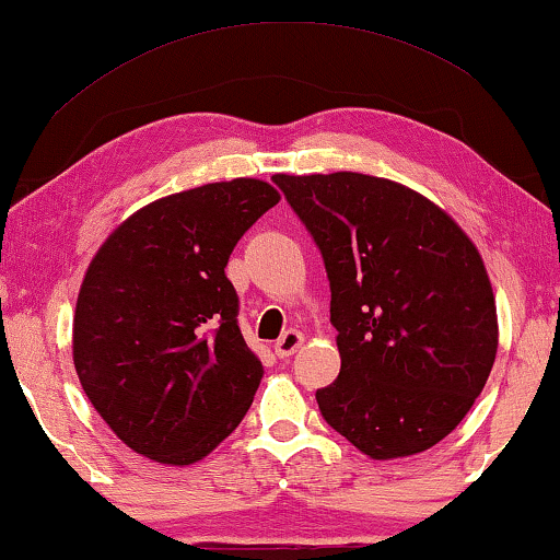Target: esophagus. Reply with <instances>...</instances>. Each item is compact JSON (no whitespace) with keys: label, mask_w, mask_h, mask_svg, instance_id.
Returning a JSON list of instances; mask_svg holds the SVG:
<instances>
[{"label":"esophagus","mask_w":560,"mask_h":560,"mask_svg":"<svg viewBox=\"0 0 560 560\" xmlns=\"http://www.w3.org/2000/svg\"><path fill=\"white\" fill-rule=\"evenodd\" d=\"M301 345H303V334L298 329H288V331H282V337L278 339V342H275V354H278L280 360H285Z\"/></svg>","instance_id":"1"}]
</instances>
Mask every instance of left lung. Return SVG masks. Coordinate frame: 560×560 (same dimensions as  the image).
Instances as JSON below:
<instances>
[{
    "instance_id": "left-lung-1",
    "label": "left lung",
    "mask_w": 560,
    "mask_h": 560,
    "mask_svg": "<svg viewBox=\"0 0 560 560\" xmlns=\"http://www.w3.org/2000/svg\"><path fill=\"white\" fill-rule=\"evenodd\" d=\"M322 252L342 368L316 390L334 432L375 460L422 453L489 381L491 282L460 226L409 187L358 172L275 174Z\"/></svg>"
}]
</instances>
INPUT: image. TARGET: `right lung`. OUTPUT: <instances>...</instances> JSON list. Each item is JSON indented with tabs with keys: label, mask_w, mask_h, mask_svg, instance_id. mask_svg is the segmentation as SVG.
<instances>
[{
	"label": "right lung",
	"mask_w": 560,
	"mask_h": 560,
	"mask_svg": "<svg viewBox=\"0 0 560 560\" xmlns=\"http://www.w3.org/2000/svg\"><path fill=\"white\" fill-rule=\"evenodd\" d=\"M280 195L231 179L141 208L100 246L79 290L74 368L130 450L190 466L236 430L262 381L226 265Z\"/></svg>",
	"instance_id": "right-lung-1"
}]
</instances>
